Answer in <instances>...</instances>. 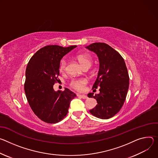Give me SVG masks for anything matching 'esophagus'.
Instances as JSON below:
<instances>
[{"instance_id": "obj_1", "label": "esophagus", "mask_w": 158, "mask_h": 158, "mask_svg": "<svg viewBox=\"0 0 158 158\" xmlns=\"http://www.w3.org/2000/svg\"><path fill=\"white\" fill-rule=\"evenodd\" d=\"M77 96L78 97H80V98H83V99H87L88 98V97H87L86 95H80V94H78L77 95Z\"/></svg>"}]
</instances>
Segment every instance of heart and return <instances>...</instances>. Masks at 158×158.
I'll list each match as a JSON object with an SVG mask.
<instances>
[{
  "instance_id": "b5f03b06",
  "label": "heart",
  "mask_w": 158,
  "mask_h": 158,
  "mask_svg": "<svg viewBox=\"0 0 158 158\" xmlns=\"http://www.w3.org/2000/svg\"><path fill=\"white\" fill-rule=\"evenodd\" d=\"M77 59L81 64V65L84 67L86 65H91L92 64V58L90 55L86 54H80L77 55ZM67 61L65 59H63L61 61L60 64V70L61 72H64L66 69ZM87 81L85 79H75L72 80L70 83V85L74 89L78 91H81L83 90L85 85L86 84Z\"/></svg>"
}]
</instances>
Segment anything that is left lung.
Here are the masks:
<instances>
[{
  "mask_svg": "<svg viewBox=\"0 0 158 158\" xmlns=\"http://www.w3.org/2000/svg\"><path fill=\"white\" fill-rule=\"evenodd\" d=\"M94 52L99 61V70L93 89L100 87L98 94H88L97 102L90 112L97 118L107 119L114 116L125 102L129 85V77L124 60L109 45L95 43L86 46Z\"/></svg>",
  "mask_w": 158,
  "mask_h": 158,
  "instance_id": "obj_1",
  "label": "left lung"
}]
</instances>
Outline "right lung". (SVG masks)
<instances>
[{
	"instance_id": "add662e5",
	"label": "right lung",
	"mask_w": 158,
	"mask_h": 158,
	"mask_svg": "<svg viewBox=\"0 0 158 158\" xmlns=\"http://www.w3.org/2000/svg\"><path fill=\"white\" fill-rule=\"evenodd\" d=\"M77 46L63 48L46 46L30 59L26 70L24 91L29 106L41 120L55 124L68 114L70 102L76 94L64 88L55 92V83L60 75V61Z\"/></svg>"
}]
</instances>
